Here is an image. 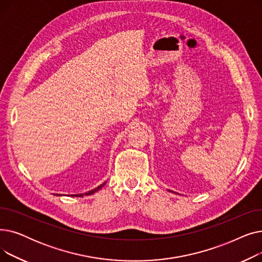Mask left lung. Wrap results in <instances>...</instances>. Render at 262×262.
<instances>
[{
  "label": "left lung",
  "mask_w": 262,
  "mask_h": 262,
  "mask_svg": "<svg viewBox=\"0 0 262 262\" xmlns=\"http://www.w3.org/2000/svg\"><path fill=\"white\" fill-rule=\"evenodd\" d=\"M169 191H170V190H169ZM174 193H175V192H174Z\"/></svg>",
  "instance_id": "obj_1"
}]
</instances>
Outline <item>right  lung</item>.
Listing matches in <instances>:
<instances>
[{
	"label": "right lung",
	"instance_id": "right-lung-1",
	"mask_svg": "<svg viewBox=\"0 0 262 262\" xmlns=\"http://www.w3.org/2000/svg\"><path fill=\"white\" fill-rule=\"evenodd\" d=\"M105 184H106V182L105 183H103L102 185H100V186H98L96 188H94V189H92V190H90V191H88V192H86V193H80V194H71V196H74V198H81V196H84V195H91V194H93V193H95V192H98L103 186H105ZM54 195H58V196H60L61 194H54Z\"/></svg>",
	"mask_w": 262,
	"mask_h": 262
}]
</instances>
